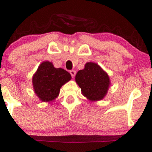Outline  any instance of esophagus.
I'll return each mask as SVG.
<instances>
[{
	"label": "esophagus",
	"mask_w": 152,
	"mask_h": 152,
	"mask_svg": "<svg viewBox=\"0 0 152 152\" xmlns=\"http://www.w3.org/2000/svg\"><path fill=\"white\" fill-rule=\"evenodd\" d=\"M70 74L71 75L72 77H74L75 76V74H76V71H75V70H71V71H70Z\"/></svg>",
	"instance_id": "obj_1"
}]
</instances>
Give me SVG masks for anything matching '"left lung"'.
I'll use <instances>...</instances> for the list:
<instances>
[{
    "mask_svg": "<svg viewBox=\"0 0 152 152\" xmlns=\"http://www.w3.org/2000/svg\"><path fill=\"white\" fill-rule=\"evenodd\" d=\"M75 81L83 95L93 102L102 100L104 97L110 83L106 72L93 62L86 64L84 69L77 73Z\"/></svg>",
    "mask_w": 152,
    "mask_h": 152,
    "instance_id": "1",
    "label": "left lung"
}]
</instances>
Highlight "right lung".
<instances>
[{
    "label": "right lung",
    "instance_id": "1",
    "mask_svg": "<svg viewBox=\"0 0 152 152\" xmlns=\"http://www.w3.org/2000/svg\"><path fill=\"white\" fill-rule=\"evenodd\" d=\"M71 79V75L66 70L56 69L51 62L44 61L33 77V86L40 100L49 102L59 95L61 87Z\"/></svg>",
    "mask_w": 152,
    "mask_h": 152
}]
</instances>
